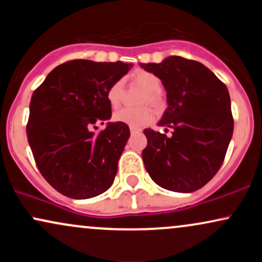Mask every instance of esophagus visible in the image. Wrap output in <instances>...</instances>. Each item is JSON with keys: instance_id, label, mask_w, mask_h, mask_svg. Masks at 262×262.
I'll use <instances>...</instances> for the list:
<instances>
[{"instance_id": "esophagus-1", "label": "esophagus", "mask_w": 262, "mask_h": 262, "mask_svg": "<svg viewBox=\"0 0 262 262\" xmlns=\"http://www.w3.org/2000/svg\"><path fill=\"white\" fill-rule=\"evenodd\" d=\"M140 129L139 128H134V127H130V133L132 134H135V133H139Z\"/></svg>"}]
</instances>
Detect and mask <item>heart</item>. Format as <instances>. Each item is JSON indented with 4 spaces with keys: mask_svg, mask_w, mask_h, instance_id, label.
Segmentation results:
<instances>
[{
    "mask_svg": "<svg viewBox=\"0 0 262 262\" xmlns=\"http://www.w3.org/2000/svg\"><path fill=\"white\" fill-rule=\"evenodd\" d=\"M130 81L133 85H137L144 89L146 93L141 97L140 103H150L156 110H162L165 107V100L161 95V80L155 74L149 71L137 70L130 75ZM123 97V83L122 81H116L111 85L107 91V100L113 108H117L121 104ZM113 119L116 122L124 123L129 127L139 128L149 124L154 119V111L150 107L139 108H122L113 114Z\"/></svg>",
    "mask_w": 262,
    "mask_h": 262,
    "instance_id": "obj_1",
    "label": "heart"
}]
</instances>
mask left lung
I'll return each mask as SVG.
<instances>
[{"label": "left lung", "mask_w": 262, "mask_h": 262, "mask_svg": "<svg viewBox=\"0 0 262 262\" xmlns=\"http://www.w3.org/2000/svg\"><path fill=\"white\" fill-rule=\"evenodd\" d=\"M140 66L161 80L169 104L159 122L164 134L144 129L145 169L162 188L197 191L221 169L233 135L227 86L203 64L181 56Z\"/></svg>", "instance_id": "obj_1"}]
</instances>
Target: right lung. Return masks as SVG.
I'll return each instance as SVG.
<instances>
[{
	"instance_id": "add662e5",
	"label": "right lung",
	"mask_w": 262,
	"mask_h": 262,
	"mask_svg": "<svg viewBox=\"0 0 262 262\" xmlns=\"http://www.w3.org/2000/svg\"><path fill=\"white\" fill-rule=\"evenodd\" d=\"M130 68L122 61L71 60L50 71L33 92L29 146L41 175L64 196L86 200L112 186L129 127L108 122L93 130L112 116L107 91Z\"/></svg>"
}]
</instances>
